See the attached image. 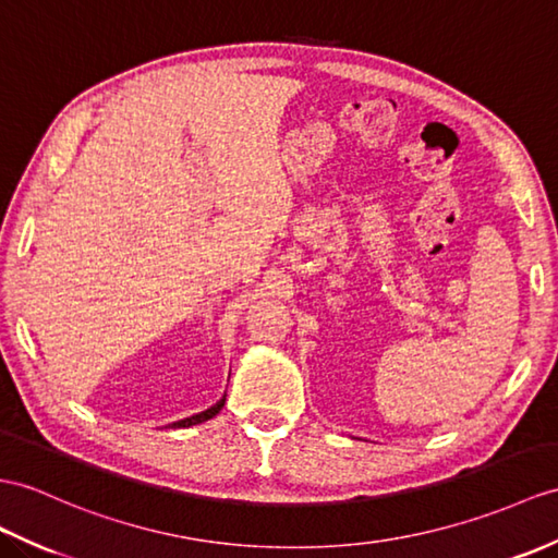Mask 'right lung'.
<instances>
[{"label": "right lung", "mask_w": 558, "mask_h": 558, "mask_svg": "<svg viewBox=\"0 0 558 558\" xmlns=\"http://www.w3.org/2000/svg\"><path fill=\"white\" fill-rule=\"evenodd\" d=\"M223 404H226V397L220 399V401H216V404L211 407V409H206V411H202V413H197V416H190V418H185V421H178V423H173V427H190V425H197V423H204V421H209V418H214L216 413L223 409Z\"/></svg>", "instance_id": "right-lung-1"}]
</instances>
